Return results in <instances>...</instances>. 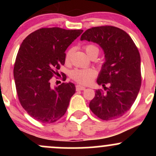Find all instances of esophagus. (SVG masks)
I'll return each instance as SVG.
<instances>
[{
    "mask_svg": "<svg viewBox=\"0 0 156 156\" xmlns=\"http://www.w3.org/2000/svg\"><path fill=\"white\" fill-rule=\"evenodd\" d=\"M86 89V87H83V86L80 85H77L76 86V90L77 91H81V90H84Z\"/></svg>",
    "mask_w": 156,
    "mask_h": 156,
    "instance_id": "obj_1",
    "label": "esophagus"
}]
</instances>
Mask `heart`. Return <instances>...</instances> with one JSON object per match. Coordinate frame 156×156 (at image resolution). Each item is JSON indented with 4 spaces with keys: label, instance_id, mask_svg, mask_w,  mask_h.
<instances>
[{
    "label": "heart",
    "instance_id": "obj_1",
    "mask_svg": "<svg viewBox=\"0 0 156 156\" xmlns=\"http://www.w3.org/2000/svg\"><path fill=\"white\" fill-rule=\"evenodd\" d=\"M83 49L87 54L90 58L92 55H97L98 56L99 53V48L94 44H87L83 46ZM73 53V49H69L65 55V62L67 64H69L71 62L72 55ZM97 76V72L93 68H88V69H75L71 73V78L75 81L80 84L87 85L92 83V80L94 79Z\"/></svg>",
    "mask_w": 156,
    "mask_h": 156
}]
</instances>
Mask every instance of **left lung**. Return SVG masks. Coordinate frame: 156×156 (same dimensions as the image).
<instances>
[{"instance_id":"8db88e82","label":"left lung","mask_w":156,"mask_h":156,"mask_svg":"<svg viewBox=\"0 0 156 156\" xmlns=\"http://www.w3.org/2000/svg\"><path fill=\"white\" fill-rule=\"evenodd\" d=\"M80 40L99 44L105 58L97 80L105 92L96 90L89 108L103 120L122 117L131 108L140 89L141 58L137 47L126 32L111 26L87 29ZM106 84L109 87H105Z\"/></svg>"}]
</instances>
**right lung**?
Masks as SVG:
<instances>
[{"label":"right lung","mask_w":156,"mask_h":156,"mask_svg":"<svg viewBox=\"0 0 156 156\" xmlns=\"http://www.w3.org/2000/svg\"><path fill=\"white\" fill-rule=\"evenodd\" d=\"M82 32L42 28L30 34L21 44L14 67L16 90L23 108L36 120L53 123L67 112L76 92L75 84L62 83L52 88L51 80L64 64L67 48Z\"/></svg>","instance_id":"right-lung-1"}]
</instances>
